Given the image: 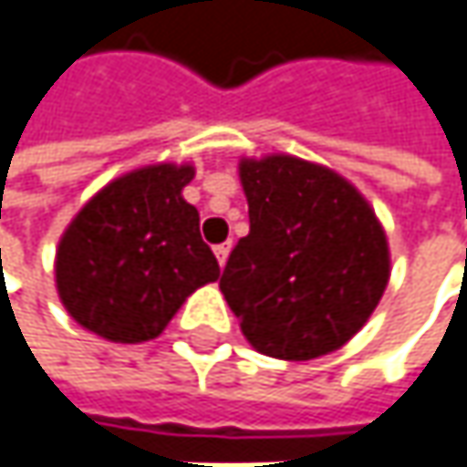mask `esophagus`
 <instances>
[{
	"mask_svg": "<svg viewBox=\"0 0 467 467\" xmlns=\"http://www.w3.org/2000/svg\"><path fill=\"white\" fill-rule=\"evenodd\" d=\"M214 255H217L220 266H225V261H228V255H231V242H225V244H217V247H214Z\"/></svg>",
	"mask_w": 467,
	"mask_h": 467,
	"instance_id": "esophagus-1",
	"label": "esophagus"
}]
</instances>
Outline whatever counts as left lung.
<instances>
[{
  "instance_id": "left-lung-1",
  "label": "left lung",
  "mask_w": 467,
  "mask_h": 467,
  "mask_svg": "<svg viewBox=\"0 0 467 467\" xmlns=\"http://www.w3.org/2000/svg\"><path fill=\"white\" fill-rule=\"evenodd\" d=\"M250 234L220 291L255 350L307 361L343 348L389 283L386 234L364 195L327 165L291 154L242 160Z\"/></svg>"
}]
</instances>
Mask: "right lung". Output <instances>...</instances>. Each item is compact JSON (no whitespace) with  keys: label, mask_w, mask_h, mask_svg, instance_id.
<instances>
[{"label":"right lung","mask_w":467,"mask_h":467,"mask_svg":"<svg viewBox=\"0 0 467 467\" xmlns=\"http://www.w3.org/2000/svg\"><path fill=\"white\" fill-rule=\"evenodd\" d=\"M192 176V165H143L106 184L73 217L54 272L76 324L111 343H146L195 288L220 277L198 209L182 198Z\"/></svg>","instance_id":"add662e5"}]
</instances>
